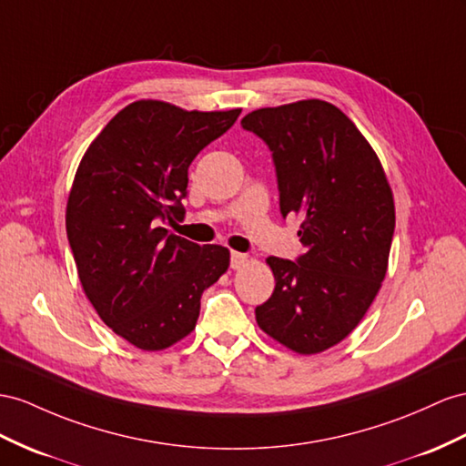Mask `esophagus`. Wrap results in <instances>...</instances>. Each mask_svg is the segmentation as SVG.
I'll return each instance as SVG.
<instances>
[{
	"label": "esophagus",
	"mask_w": 466,
	"mask_h": 466,
	"mask_svg": "<svg viewBox=\"0 0 466 466\" xmlns=\"http://www.w3.org/2000/svg\"><path fill=\"white\" fill-rule=\"evenodd\" d=\"M248 264V256L246 254H240V252H232V259H230V266L234 269H240L242 266Z\"/></svg>",
	"instance_id": "esophagus-1"
}]
</instances>
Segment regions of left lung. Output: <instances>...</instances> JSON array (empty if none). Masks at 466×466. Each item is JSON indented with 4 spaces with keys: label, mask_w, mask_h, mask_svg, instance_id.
<instances>
[{
    "label": "left lung",
    "mask_w": 466,
    "mask_h": 466,
    "mask_svg": "<svg viewBox=\"0 0 466 466\" xmlns=\"http://www.w3.org/2000/svg\"><path fill=\"white\" fill-rule=\"evenodd\" d=\"M273 151L281 214L301 220L305 254L269 256L276 278L256 307L258 327L297 354L347 339L376 299L388 271L396 207L376 151L325 100L259 108L242 119Z\"/></svg>",
    "instance_id": "obj_1"
}]
</instances>
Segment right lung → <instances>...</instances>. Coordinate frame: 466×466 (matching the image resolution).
Instances as JSON below:
<instances>
[{
	"label": "right lung",
	"mask_w": 466,
	"mask_h": 466,
	"mask_svg": "<svg viewBox=\"0 0 466 466\" xmlns=\"http://www.w3.org/2000/svg\"><path fill=\"white\" fill-rule=\"evenodd\" d=\"M137 100L94 139L66 202V236L92 307L139 350H165L197 327L200 295L230 266L228 248L163 228L181 220L188 165L240 116Z\"/></svg>",
	"instance_id": "1"
}]
</instances>
